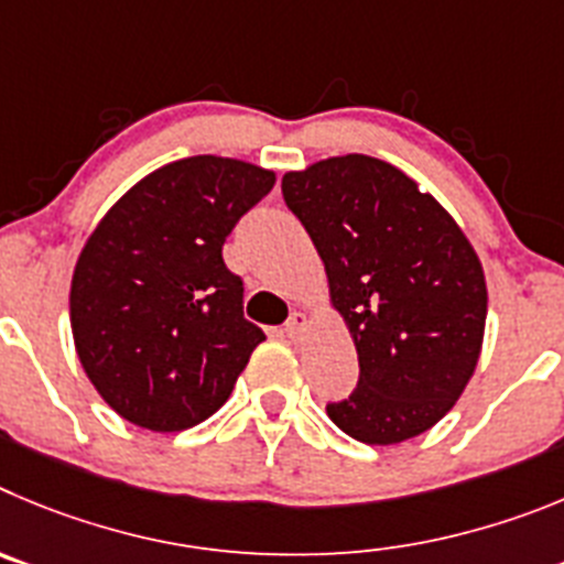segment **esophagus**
Returning <instances> with one entry per match:
<instances>
[{"label": "esophagus", "mask_w": 564, "mask_h": 564, "mask_svg": "<svg viewBox=\"0 0 564 564\" xmlns=\"http://www.w3.org/2000/svg\"><path fill=\"white\" fill-rule=\"evenodd\" d=\"M306 328H308V317H306V314L294 312L292 317L286 319V326H283V334H286L289 339H301Z\"/></svg>", "instance_id": "obj_1"}]
</instances>
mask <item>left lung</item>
I'll return each mask as SVG.
<instances>
[{
  "mask_svg": "<svg viewBox=\"0 0 564 564\" xmlns=\"http://www.w3.org/2000/svg\"><path fill=\"white\" fill-rule=\"evenodd\" d=\"M323 258L359 382L328 419L388 446L438 424L469 384L486 328V278L455 219L408 174L365 154L328 156L281 182Z\"/></svg>",
  "mask_w": 564,
  "mask_h": 564,
  "instance_id": "obj_1",
  "label": "left lung"
}]
</instances>
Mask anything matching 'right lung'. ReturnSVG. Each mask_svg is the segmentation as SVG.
Masks as SVG:
<instances>
[{
	"mask_svg": "<svg viewBox=\"0 0 564 564\" xmlns=\"http://www.w3.org/2000/svg\"><path fill=\"white\" fill-rule=\"evenodd\" d=\"M275 174L199 154L143 176L86 238L69 323L86 377L118 415L180 433L230 399L263 332L221 247Z\"/></svg>",
	"mask_w": 564,
	"mask_h": 564,
	"instance_id": "right-lung-1",
	"label": "right lung"
}]
</instances>
